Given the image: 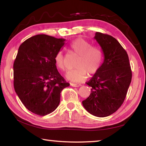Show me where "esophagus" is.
Segmentation results:
<instances>
[{"instance_id":"esophagus-1","label":"esophagus","mask_w":146,"mask_h":146,"mask_svg":"<svg viewBox=\"0 0 146 146\" xmlns=\"http://www.w3.org/2000/svg\"><path fill=\"white\" fill-rule=\"evenodd\" d=\"M70 85L72 87H78L81 86V84H79V83H71Z\"/></svg>"}]
</instances>
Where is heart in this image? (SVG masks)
Masks as SVG:
<instances>
[{
  "label": "heart",
  "mask_w": 146,
  "mask_h": 146,
  "mask_svg": "<svg viewBox=\"0 0 146 146\" xmlns=\"http://www.w3.org/2000/svg\"><path fill=\"white\" fill-rule=\"evenodd\" d=\"M70 48L78 55V57L74 64L76 68L66 73L65 77L68 80L72 82H82L87 77V72L94 74L99 70L103 59V53L100 48L93 46L89 42L79 38L71 42ZM54 62L59 70H65L63 52H57L54 57Z\"/></svg>",
  "instance_id": "1"
}]
</instances>
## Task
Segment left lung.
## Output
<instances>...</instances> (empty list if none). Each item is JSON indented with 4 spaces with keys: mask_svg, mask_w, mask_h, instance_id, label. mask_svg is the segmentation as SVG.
I'll return each mask as SVG.
<instances>
[{
    "mask_svg": "<svg viewBox=\"0 0 146 146\" xmlns=\"http://www.w3.org/2000/svg\"><path fill=\"white\" fill-rule=\"evenodd\" d=\"M94 39L101 46L104 63L87 84L91 93L82 104L90 114L106 117L122 105L132 78L127 52L111 35L96 32Z\"/></svg>",
    "mask_w": 146,
    "mask_h": 146,
    "instance_id": "left-lung-1",
    "label": "left lung"
}]
</instances>
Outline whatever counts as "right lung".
I'll return each instance as SVG.
<instances>
[{
    "instance_id": "obj_1",
    "label": "right lung",
    "mask_w": 146,
    "mask_h": 146,
    "mask_svg": "<svg viewBox=\"0 0 146 146\" xmlns=\"http://www.w3.org/2000/svg\"><path fill=\"white\" fill-rule=\"evenodd\" d=\"M64 39L36 35L19 48L13 63V85L24 106L39 116L52 113L60 102L61 92L70 84L56 68L54 57Z\"/></svg>"
}]
</instances>
